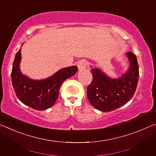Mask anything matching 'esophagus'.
<instances>
[{"label": "esophagus", "mask_w": 156, "mask_h": 156, "mask_svg": "<svg viewBox=\"0 0 156 156\" xmlns=\"http://www.w3.org/2000/svg\"><path fill=\"white\" fill-rule=\"evenodd\" d=\"M77 66H78V69L80 70L84 69L85 68L86 66H87L86 60H79V61L78 62V63H77Z\"/></svg>", "instance_id": "esophagus-1"}]
</instances>
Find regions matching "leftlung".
<instances>
[{"mask_svg": "<svg viewBox=\"0 0 156 156\" xmlns=\"http://www.w3.org/2000/svg\"><path fill=\"white\" fill-rule=\"evenodd\" d=\"M130 67L122 77L112 79L99 69L91 68L93 76L91 84L87 87V98L96 109L105 112L122 107L133 96L138 85L139 67L135 54L126 53Z\"/></svg>", "mask_w": 156, "mask_h": 156, "instance_id": "8db88e82", "label": "left lung"}]
</instances>
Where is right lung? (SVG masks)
Masks as SVG:
<instances>
[{
  "instance_id": "add662e5",
  "label": "right lung",
  "mask_w": 156,
  "mask_h": 156,
  "mask_svg": "<svg viewBox=\"0 0 156 156\" xmlns=\"http://www.w3.org/2000/svg\"><path fill=\"white\" fill-rule=\"evenodd\" d=\"M20 49L16 54L12 70V83L15 94L23 104L42 111L52 107L58 98L60 87L67 78L78 72L76 66L62 69L44 80H34L23 75L19 69Z\"/></svg>"
}]
</instances>
